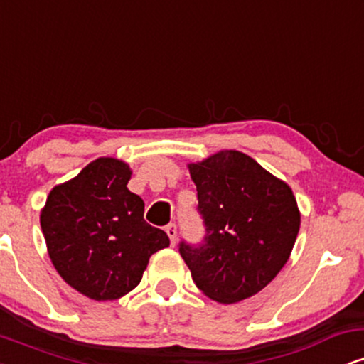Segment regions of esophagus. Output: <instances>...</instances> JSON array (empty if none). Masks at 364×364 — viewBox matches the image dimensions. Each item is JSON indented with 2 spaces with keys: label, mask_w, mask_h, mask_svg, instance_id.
<instances>
[{
  "label": "esophagus",
  "mask_w": 364,
  "mask_h": 364,
  "mask_svg": "<svg viewBox=\"0 0 364 364\" xmlns=\"http://www.w3.org/2000/svg\"><path fill=\"white\" fill-rule=\"evenodd\" d=\"M166 232H168L169 240H171V245H176V237H178V228L176 224H169L166 225Z\"/></svg>",
  "instance_id": "obj_1"
}]
</instances>
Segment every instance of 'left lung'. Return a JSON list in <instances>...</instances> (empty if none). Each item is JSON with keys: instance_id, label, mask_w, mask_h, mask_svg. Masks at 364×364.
I'll return each instance as SVG.
<instances>
[{"instance_id": "left-lung-1", "label": "left lung", "mask_w": 364, "mask_h": 364, "mask_svg": "<svg viewBox=\"0 0 364 364\" xmlns=\"http://www.w3.org/2000/svg\"><path fill=\"white\" fill-rule=\"evenodd\" d=\"M205 243L179 253L207 298L231 304L260 292L289 260L301 224L291 186L240 150L188 164Z\"/></svg>"}]
</instances>
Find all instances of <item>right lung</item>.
I'll use <instances>...</instances> for the list:
<instances>
[{
    "label": "right lung",
    "mask_w": 364,
    "mask_h": 364,
    "mask_svg": "<svg viewBox=\"0 0 364 364\" xmlns=\"http://www.w3.org/2000/svg\"><path fill=\"white\" fill-rule=\"evenodd\" d=\"M132 168L99 157L49 191L41 228L61 279L95 301H112L135 289L149 258L169 246L162 229L144 220V200L127 185Z\"/></svg>",
    "instance_id": "add662e5"
}]
</instances>
